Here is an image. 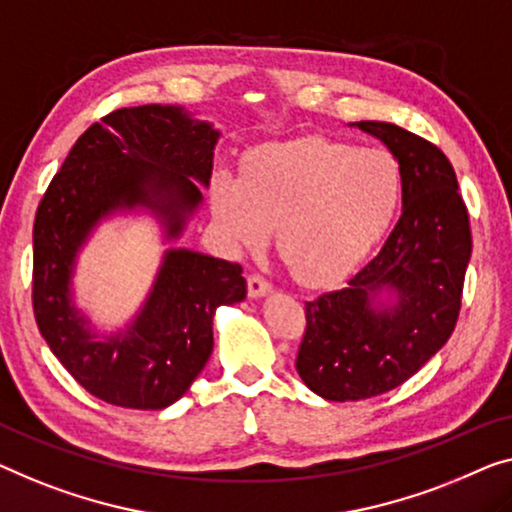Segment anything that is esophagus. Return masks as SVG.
<instances>
[{"mask_svg":"<svg viewBox=\"0 0 512 512\" xmlns=\"http://www.w3.org/2000/svg\"><path fill=\"white\" fill-rule=\"evenodd\" d=\"M269 292H271V282L266 280L264 276H259V273H250V276H248V294L253 296V299H259V296H264Z\"/></svg>","mask_w":512,"mask_h":512,"instance_id":"esophagus-1","label":"esophagus"}]
</instances>
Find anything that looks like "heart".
I'll return each mask as SVG.
<instances>
[{
    "label": "heart",
    "instance_id": "obj_1",
    "mask_svg": "<svg viewBox=\"0 0 512 512\" xmlns=\"http://www.w3.org/2000/svg\"><path fill=\"white\" fill-rule=\"evenodd\" d=\"M400 167L381 149L324 137L264 144L241 177L213 183V213L241 248H259L276 227L292 276L319 285L345 276L375 248L400 202Z\"/></svg>",
    "mask_w": 512,
    "mask_h": 512
}]
</instances>
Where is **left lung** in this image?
Returning a JSON list of instances; mask_svg holds the SVG:
<instances>
[{
    "label": "left lung",
    "mask_w": 512,
    "mask_h": 512,
    "mask_svg": "<svg viewBox=\"0 0 512 512\" xmlns=\"http://www.w3.org/2000/svg\"><path fill=\"white\" fill-rule=\"evenodd\" d=\"M400 165L402 216L379 255L338 292L305 301L303 384L347 402L393 391L446 345L471 257L469 213L437 144L386 121H356ZM386 288L393 306L374 303Z\"/></svg>",
    "instance_id": "1"
}]
</instances>
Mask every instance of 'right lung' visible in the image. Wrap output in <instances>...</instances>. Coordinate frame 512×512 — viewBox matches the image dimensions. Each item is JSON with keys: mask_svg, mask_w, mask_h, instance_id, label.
I'll return each mask as SVG.
<instances>
[{"mask_svg": "<svg viewBox=\"0 0 512 512\" xmlns=\"http://www.w3.org/2000/svg\"><path fill=\"white\" fill-rule=\"evenodd\" d=\"M218 131L177 105L119 108L91 124L52 177L34 220L32 303L38 331L78 384L126 409H165L213 349V312L246 299L241 264L167 250L124 333L96 340L71 299L75 255L105 216L147 207L181 236L209 186Z\"/></svg>", "mask_w": 512, "mask_h": 512, "instance_id": "1", "label": "right lung"}]
</instances>
